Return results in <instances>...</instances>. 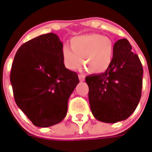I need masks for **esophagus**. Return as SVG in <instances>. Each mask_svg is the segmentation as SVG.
Returning <instances> with one entry per match:
<instances>
[{"label": "esophagus", "instance_id": "1", "mask_svg": "<svg viewBox=\"0 0 152 152\" xmlns=\"http://www.w3.org/2000/svg\"><path fill=\"white\" fill-rule=\"evenodd\" d=\"M78 77H79V80H80V81H84V79H85V77H84V75H78Z\"/></svg>", "mask_w": 152, "mask_h": 152}]
</instances>
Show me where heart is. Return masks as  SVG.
<instances>
[{"instance_id": "obj_1", "label": "heart", "mask_w": 152, "mask_h": 152, "mask_svg": "<svg viewBox=\"0 0 152 152\" xmlns=\"http://www.w3.org/2000/svg\"><path fill=\"white\" fill-rule=\"evenodd\" d=\"M70 45L71 48L64 45L61 49L62 62L68 69H77L84 62L86 69L99 74L106 72L110 66L114 43L108 36L96 33L81 35L72 38Z\"/></svg>"}]
</instances>
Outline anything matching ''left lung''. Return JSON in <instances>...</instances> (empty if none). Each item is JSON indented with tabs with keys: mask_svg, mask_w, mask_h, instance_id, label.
Returning a JSON list of instances; mask_svg holds the SVG:
<instances>
[{
	"mask_svg": "<svg viewBox=\"0 0 152 152\" xmlns=\"http://www.w3.org/2000/svg\"><path fill=\"white\" fill-rule=\"evenodd\" d=\"M143 68L126 39L114 44L110 66L105 72L85 78L93 115L99 121L115 123L129 117L142 95Z\"/></svg>",
	"mask_w": 152,
	"mask_h": 152,
	"instance_id": "8db88e82",
	"label": "left lung"
}]
</instances>
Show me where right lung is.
<instances>
[{"mask_svg":"<svg viewBox=\"0 0 152 152\" xmlns=\"http://www.w3.org/2000/svg\"><path fill=\"white\" fill-rule=\"evenodd\" d=\"M63 44L54 33L21 45L15 55L10 83L18 107L33 125L49 127L65 117L70 96L79 83L62 62Z\"/></svg>","mask_w":152,"mask_h":152,"instance_id":"1","label":"right lung"}]
</instances>
